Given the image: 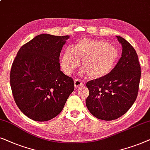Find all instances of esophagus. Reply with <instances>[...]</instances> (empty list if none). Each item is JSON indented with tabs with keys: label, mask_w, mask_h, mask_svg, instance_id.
I'll use <instances>...</instances> for the list:
<instances>
[{
	"label": "esophagus",
	"mask_w": 150,
	"mask_h": 150,
	"mask_svg": "<svg viewBox=\"0 0 150 150\" xmlns=\"http://www.w3.org/2000/svg\"><path fill=\"white\" fill-rule=\"evenodd\" d=\"M74 85H75V88H78L82 86L83 85L82 81L79 79H75V81H74Z\"/></svg>",
	"instance_id": "34e87169"
}]
</instances>
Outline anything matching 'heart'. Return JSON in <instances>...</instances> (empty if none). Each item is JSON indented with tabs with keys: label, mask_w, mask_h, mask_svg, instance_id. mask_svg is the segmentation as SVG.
<instances>
[{
	"label": "heart",
	"mask_w": 150,
	"mask_h": 150,
	"mask_svg": "<svg viewBox=\"0 0 150 150\" xmlns=\"http://www.w3.org/2000/svg\"><path fill=\"white\" fill-rule=\"evenodd\" d=\"M119 51L115 46L101 40L83 39L73 50L66 49L61 57V67L65 73L71 74L82 59L80 73L88 74L91 79H99L110 73L119 59Z\"/></svg>",
	"instance_id": "heart-1"
}]
</instances>
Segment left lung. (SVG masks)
Returning <instances> with one entry per match:
<instances>
[{
  "label": "left lung",
  "mask_w": 150,
  "mask_h": 150,
  "mask_svg": "<svg viewBox=\"0 0 150 150\" xmlns=\"http://www.w3.org/2000/svg\"><path fill=\"white\" fill-rule=\"evenodd\" d=\"M122 54L118 63L105 76L86 83L89 95L86 105L97 119L112 121L127 112L137 97L141 66L132 46L121 36Z\"/></svg>",
  "instance_id": "obj_1"
}]
</instances>
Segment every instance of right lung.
<instances>
[{"instance_id": "right-lung-1", "label": "right lung", "mask_w": 150, "mask_h": 150, "mask_svg": "<svg viewBox=\"0 0 150 150\" xmlns=\"http://www.w3.org/2000/svg\"><path fill=\"white\" fill-rule=\"evenodd\" d=\"M69 35L44 33L24 45L10 72L13 98L22 112L36 121L58 115L74 91L71 77L60 70L59 55Z\"/></svg>"}]
</instances>
